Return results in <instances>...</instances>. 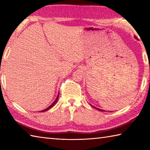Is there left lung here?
Returning a JSON list of instances; mask_svg holds the SVG:
<instances>
[{"label":"left lung","instance_id":"1","mask_svg":"<svg viewBox=\"0 0 150 150\" xmlns=\"http://www.w3.org/2000/svg\"><path fill=\"white\" fill-rule=\"evenodd\" d=\"M136 38V37H135ZM93 107L94 108H96V109H97V110H99V111H105V110H101V109H99V108H96V107H95V106H93Z\"/></svg>","mask_w":150,"mask_h":150}]
</instances>
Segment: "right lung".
I'll return each mask as SVG.
<instances>
[{"instance_id":"right-lung-1","label":"right lung","mask_w":150,"mask_h":150,"mask_svg":"<svg viewBox=\"0 0 150 150\" xmlns=\"http://www.w3.org/2000/svg\"><path fill=\"white\" fill-rule=\"evenodd\" d=\"M59 93H58V95H57V98H56V99L55 100V101L54 103H53L52 105H51L50 106H48V107L47 108H45V109H44V110H41L40 111V112H45V111H47V110H49V109H50L51 108H52L53 106H54V105H55V104L57 103V100H58V98H59Z\"/></svg>"}]
</instances>
